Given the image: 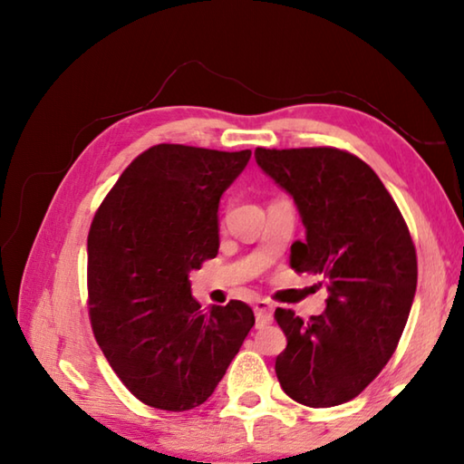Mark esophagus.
Wrapping results in <instances>:
<instances>
[{
    "instance_id": "1",
    "label": "esophagus",
    "mask_w": 464,
    "mask_h": 464,
    "mask_svg": "<svg viewBox=\"0 0 464 464\" xmlns=\"http://www.w3.org/2000/svg\"><path fill=\"white\" fill-rule=\"evenodd\" d=\"M272 304L268 301H256L254 303V313H256V321H257V327H264L268 325L272 321Z\"/></svg>"
}]
</instances>
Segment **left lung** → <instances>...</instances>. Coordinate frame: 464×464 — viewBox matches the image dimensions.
Returning <instances> with one entry per match:
<instances>
[{"label": "left lung", "mask_w": 464, "mask_h": 464, "mask_svg": "<svg viewBox=\"0 0 464 464\" xmlns=\"http://www.w3.org/2000/svg\"><path fill=\"white\" fill-rule=\"evenodd\" d=\"M256 161L293 196L304 241L290 266L319 274L327 307L307 321L276 309L286 350L276 358L280 387L307 407L360 395L395 352L418 286L407 225L379 176L356 155L332 147L256 149Z\"/></svg>", "instance_id": "obj_1"}]
</instances>
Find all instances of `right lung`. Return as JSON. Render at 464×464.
<instances>
[{
  "instance_id": "obj_1",
  "label": "right lung",
  "mask_w": 464,
  "mask_h": 464,
  "mask_svg": "<svg viewBox=\"0 0 464 464\" xmlns=\"http://www.w3.org/2000/svg\"><path fill=\"white\" fill-rule=\"evenodd\" d=\"M249 157V149L155 145L122 171L93 217V334L124 387L157 410L207 401L256 324L241 301L202 311L188 278L218 254V202Z\"/></svg>"
}]
</instances>
